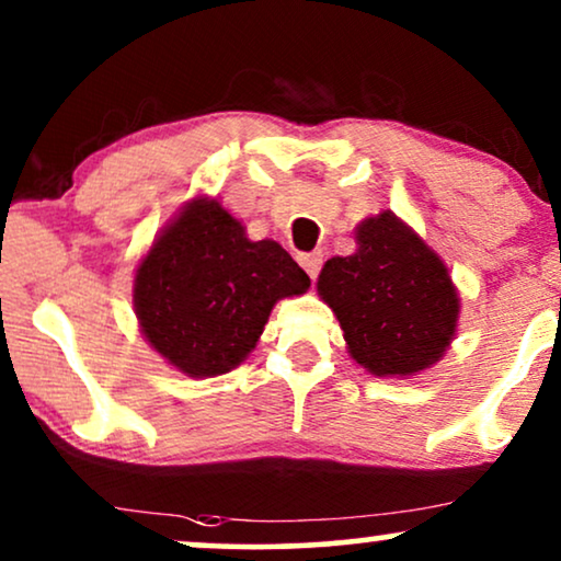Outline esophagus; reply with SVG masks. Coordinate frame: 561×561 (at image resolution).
Segmentation results:
<instances>
[{"label": "esophagus", "instance_id": "34e87169", "mask_svg": "<svg viewBox=\"0 0 561 561\" xmlns=\"http://www.w3.org/2000/svg\"><path fill=\"white\" fill-rule=\"evenodd\" d=\"M298 263H301L304 271L309 273V278L314 280L319 271H322V252H307V254H298Z\"/></svg>", "mask_w": 561, "mask_h": 561}]
</instances>
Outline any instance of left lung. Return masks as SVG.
<instances>
[{
  "mask_svg": "<svg viewBox=\"0 0 561 561\" xmlns=\"http://www.w3.org/2000/svg\"><path fill=\"white\" fill-rule=\"evenodd\" d=\"M355 242L358 250L327 260L317 280L343 327L347 353L374 376L431 368L458 322L448 267L391 210L360 221Z\"/></svg>",
  "mask_w": 561,
  "mask_h": 561,
  "instance_id": "left-lung-1",
  "label": "left lung"
}]
</instances>
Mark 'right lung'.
Wrapping results in <instances>:
<instances>
[{
  "instance_id": "obj_1",
  "label": "right lung",
  "mask_w": 561,
  "mask_h": 561,
  "mask_svg": "<svg viewBox=\"0 0 561 561\" xmlns=\"http://www.w3.org/2000/svg\"><path fill=\"white\" fill-rule=\"evenodd\" d=\"M309 275L273 239L250 242L218 201L195 198L141 260L134 307L149 345L193 378L221 376L254 351L275 301Z\"/></svg>"
}]
</instances>
